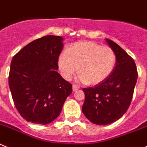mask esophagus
Segmentation results:
<instances>
[{
  "instance_id": "esophagus-1",
  "label": "esophagus",
  "mask_w": 147,
  "mask_h": 147,
  "mask_svg": "<svg viewBox=\"0 0 147 147\" xmlns=\"http://www.w3.org/2000/svg\"><path fill=\"white\" fill-rule=\"evenodd\" d=\"M78 89H79L78 86H76V85L72 86V91H73V92H75V91H77Z\"/></svg>"
}]
</instances>
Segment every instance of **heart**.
Instances as JSON below:
<instances>
[{
  "label": "heart",
  "instance_id": "heart-1",
  "mask_svg": "<svg viewBox=\"0 0 147 147\" xmlns=\"http://www.w3.org/2000/svg\"><path fill=\"white\" fill-rule=\"evenodd\" d=\"M116 55L111 47L94 42H76L59 56V68L66 80L75 72L79 79L90 85H97L106 80L113 72Z\"/></svg>",
  "mask_w": 147,
  "mask_h": 147
}]
</instances>
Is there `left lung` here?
Masks as SVG:
<instances>
[{
    "label": "left lung",
    "instance_id": "left-lung-1",
    "mask_svg": "<svg viewBox=\"0 0 147 147\" xmlns=\"http://www.w3.org/2000/svg\"><path fill=\"white\" fill-rule=\"evenodd\" d=\"M105 40L116 55L113 72L94 87L83 88L85 101L82 111L91 122L97 125L111 124L126 113L138 78L134 60L114 42Z\"/></svg>",
    "mask_w": 147,
    "mask_h": 147
}]
</instances>
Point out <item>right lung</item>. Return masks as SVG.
Returning <instances> with one entry per match:
<instances>
[{
    "mask_svg": "<svg viewBox=\"0 0 147 147\" xmlns=\"http://www.w3.org/2000/svg\"><path fill=\"white\" fill-rule=\"evenodd\" d=\"M64 39L45 36L30 42L13 57L9 85L16 108L27 121L47 125L60 114L72 84L57 72Z\"/></svg>",
    "mask_w": 147,
    "mask_h": 147,
    "instance_id": "obj_1",
    "label": "right lung"
}]
</instances>
